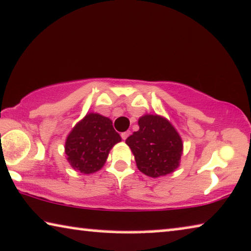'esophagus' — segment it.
Returning a JSON list of instances; mask_svg holds the SVG:
<instances>
[{
	"mask_svg": "<svg viewBox=\"0 0 251 251\" xmlns=\"http://www.w3.org/2000/svg\"><path fill=\"white\" fill-rule=\"evenodd\" d=\"M130 133H131V132H130V131H126V132H122V133H121V137H122V139H123V140H126V138H128V137L130 136Z\"/></svg>",
	"mask_w": 251,
	"mask_h": 251,
	"instance_id": "obj_1",
	"label": "esophagus"
}]
</instances>
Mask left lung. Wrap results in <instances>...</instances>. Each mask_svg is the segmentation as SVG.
Wrapping results in <instances>:
<instances>
[{
    "label": "left lung",
    "instance_id": "1",
    "mask_svg": "<svg viewBox=\"0 0 251 251\" xmlns=\"http://www.w3.org/2000/svg\"><path fill=\"white\" fill-rule=\"evenodd\" d=\"M139 130L126 138L137 168L151 177L164 176L180 165L182 139L168 119L158 114H145L138 120Z\"/></svg>",
    "mask_w": 251,
    "mask_h": 251
}]
</instances>
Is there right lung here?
Masks as SVG:
<instances>
[{"instance_id":"add662e5","label":"right lung","mask_w":251,"mask_h":251,"mask_svg":"<svg viewBox=\"0 0 251 251\" xmlns=\"http://www.w3.org/2000/svg\"><path fill=\"white\" fill-rule=\"evenodd\" d=\"M121 141L111 119L99 113H87L65 139L64 151L71 168L83 174L100 171L110 151Z\"/></svg>"}]
</instances>
